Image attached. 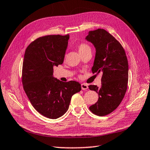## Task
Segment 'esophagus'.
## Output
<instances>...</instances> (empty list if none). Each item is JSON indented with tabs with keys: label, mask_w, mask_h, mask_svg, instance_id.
I'll return each mask as SVG.
<instances>
[{
	"label": "esophagus",
	"mask_w": 150,
	"mask_h": 150,
	"mask_svg": "<svg viewBox=\"0 0 150 150\" xmlns=\"http://www.w3.org/2000/svg\"><path fill=\"white\" fill-rule=\"evenodd\" d=\"M81 89H82V90H87L88 86H87V84L82 83V84L81 85Z\"/></svg>",
	"instance_id": "esophagus-1"
}]
</instances>
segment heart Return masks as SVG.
Segmentation results:
<instances>
[{"label": "heart", "mask_w": 150, "mask_h": 150, "mask_svg": "<svg viewBox=\"0 0 150 150\" xmlns=\"http://www.w3.org/2000/svg\"><path fill=\"white\" fill-rule=\"evenodd\" d=\"M78 48L79 52L80 54L83 53L85 52H86L88 50H91L89 45H87V43H85V42H81V43H79L78 46Z\"/></svg>", "instance_id": "b5f03b06"}]
</instances>
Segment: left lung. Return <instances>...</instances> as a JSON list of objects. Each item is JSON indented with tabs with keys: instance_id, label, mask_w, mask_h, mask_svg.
I'll use <instances>...</instances> for the list:
<instances>
[{
	"instance_id": "obj_1",
	"label": "left lung",
	"mask_w": 150,
	"mask_h": 150,
	"mask_svg": "<svg viewBox=\"0 0 150 150\" xmlns=\"http://www.w3.org/2000/svg\"><path fill=\"white\" fill-rule=\"evenodd\" d=\"M86 39L96 48L93 74L102 72L101 86H88L90 90L98 94L97 102L91 105L89 109L93 114L102 117L115 111L126 93L127 59L120 42L104 29L90 31Z\"/></svg>"
}]
</instances>
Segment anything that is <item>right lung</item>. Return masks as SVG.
Here are the masks:
<instances>
[{
	"mask_svg": "<svg viewBox=\"0 0 150 150\" xmlns=\"http://www.w3.org/2000/svg\"><path fill=\"white\" fill-rule=\"evenodd\" d=\"M69 35L40 37L26 48L22 69V83L27 96L37 111L56 119L69 109L73 94L81 91L76 81L63 82L53 78V67L62 65Z\"/></svg>",
	"mask_w": 150,
	"mask_h": 150,
	"instance_id": "add662e5",
	"label": "right lung"
}]
</instances>
